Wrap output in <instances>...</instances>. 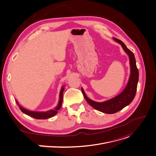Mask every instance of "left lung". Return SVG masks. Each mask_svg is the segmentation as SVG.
<instances>
[{
    "instance_id": "8db88e82",
    "label": "left lung",
    "mask_w": 156,
    "mask_h": 156,
    "mask_svg": "<svg viewBox=\"0 0 156 156\" xmlns=\"http://www.w3.org/2000/svg\"><path fill=\"white\" fill-rule=\"evenodd\" d=\"M113 40L121 45L124 51L128 55L129 58L131 73L126 88L116 96L103 102H96L93 101L87 97L84 90L81 88L82 93L88 103L95 109L104 113H107V114L115 113L121 110L126 106L129 105L133 101L136 95L139 80V72L136 66V62L134 53L127 48L122 41L116 38H113Z\"/></svg>"
}]
</instances>
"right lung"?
I'll return each instance as SVG.
<instances>
[{
    "label": "right lung",
    "instance_id": "1",
    "mask_svg": "<svg viewBox=\"0 0 156 156\" xmlns=\"http://www.w3.org/2000/svg\"><path fill=\"white\" fill-rule=\"evenodd\" d=\"M64 87H62V89L60 92V97H59V101L58 103V105L56 106V108H55L53 109H50L47 111H32L28 110L22 106H21L18 101L16 100V103L17 105L19 106L20 109L21 110L22 112H23L25 114L29 115L34 118L37 119H48L50 118H51L54 116L55 115L57 114L58 111L61 108L62 102H63V93L64 91Z\"/></svg>",
    "mask_w": 156,
    "mask_h": 156
}]
</instances>
